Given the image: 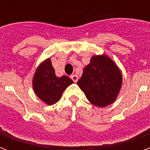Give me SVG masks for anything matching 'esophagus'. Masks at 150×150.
I'll return each mask as SVG.
<instances>
[{
	"label": "esophagus",
	"instance_id": "1",
	"mask_svg": "<svg viewBox=\"0 0 150 150\" xmlns=\"http://www.w3.org/2000/svg\"><path fill=\"white\" fill-rule=\"evenodd\" d=\"M71 79L73 81L76 83V82L78 81V76L76 75H71Z\"/></svg>",
	"mask_w": 150,
	"mask_h": 150
}]
</instances>
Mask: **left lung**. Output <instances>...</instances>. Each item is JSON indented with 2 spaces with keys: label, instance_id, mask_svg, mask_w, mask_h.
<instances>
[{
  "label": "left lung",
  "instance_id": "obj_1",
  "mask_svg": "<svg viewBox=\"0 0 150 150\" xmlns=\"http://www.w3.org/2000/svg\"><path fill=\"white\" fill-rule=\"evenodd\" d=\"M77 84L91 104L103 108L115 101L122 84V76L108 56H93Z\"/></svg>",
  "mask_w": 150,
  "mask_h": 150
}]
</instances>
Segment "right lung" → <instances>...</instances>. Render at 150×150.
Wrapping results in <instances>:
<instances>
[{
    "label": "right lung",
    "instance_id": "right-lung-1",
    "mask_svg": "<svg viewBox=\"0 0 150 150\" xmlns=\"http://www.w3.org/2000/svg\"><path fill=\"white\" fill-rule=\"evenodd\" d=\"M73 81L66 75L60 78L56 76L50 59L38 67L33 80V87L36 95L49 105L59 100L63 91Z\"/></svg>",
    "mask_w": 150,
    "mask_h": 150
}]
</instances>
